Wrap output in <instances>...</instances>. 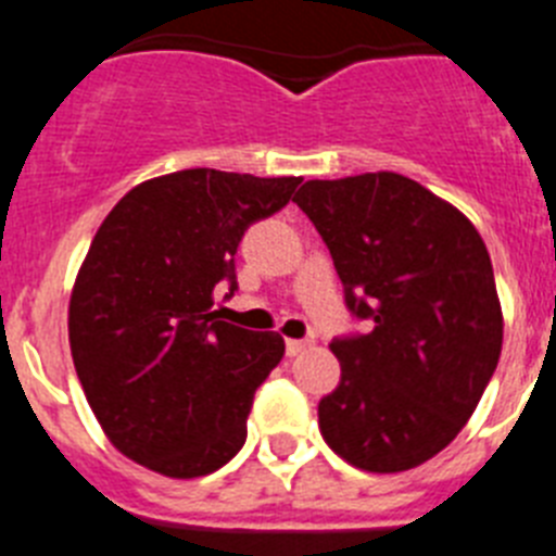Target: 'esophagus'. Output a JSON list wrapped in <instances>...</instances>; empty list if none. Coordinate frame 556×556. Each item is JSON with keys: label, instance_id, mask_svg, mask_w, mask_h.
<instances>
[{"label": "esophagus", "instance_id": "34e87169", "mask_svg": "<svg viewBox=\"0 0 556 556\" xmlns=\"http://www.w3.org/2000/svg\"><path fill=\"white\" fill-rule=\"evenodd\" d=\"M312 345V340H287V354L289 357H298L301 351H306Z\"/></svg>", "mask_w": 556, "mask_h": 556}]
</instances>
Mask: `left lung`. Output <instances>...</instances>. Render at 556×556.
<instances>
[{
  "label": "left lung",
  "instance_id": "1",
  "mask_svg": "<svg viewBox=\"0 0 556 556\" xmlns=\"http://www.w3.org/2000/svg\"><path fill=\"white\" fill-rule=\"evenodd\" d=\"M329 247L368 334L331 340L340 386L320 400L326 444L365 472H405L447 447L490 386L504 315L486 244L458 207L377 170L309 179L295 197Z\"/></svg>",
  "mask_w": 556,
  "mask_h": 556
}]
</instances>
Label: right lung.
Instances as JSON below:
<instances>
[{"label": "right lung", "instance_id": "right-lung-1", "mask_svg": "<svg viewBox=\"0 0 556 556\" xmlns=\"http://www.w3.org/2000/svg\"><path fill=\"white\" fill-rule=\"evenodd\" d=\"M298 185L177 170L131 188L98 227L70 298V349L94 419L131 462L199 478L244 447L283 337L216 320L213 289H239L241 236Z\"/></svg>", "mask_w": 556, "mask_h": 556}]
</instances>
